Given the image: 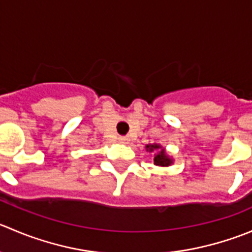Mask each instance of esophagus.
<instances>
[{"instance_id":"34e87169","label":"esophagus","mask_w":252,"mask_h":252,"mask_svg":"<svg viewBox=\"0 0 252 252\" xmlns=\"http://www.w3.org/2000/svg\"><path fill=\"white\" fill-rule=\"evenodd\" d=\"M119 141H121V143H124V144H126L129 141V138L128 136H119Z\"/></svg>"}]
</instances>
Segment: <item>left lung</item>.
I'll return each instance as SVG.
<instances>
[{
	"label": "left lung",
	"instance_id": "left-lung-1",
	"mask_svg": "<svg viewBox=\"0 0 252 252\" xmlns=\"http://www.w3.org/2000/svg\"><path fill=\"white\" fill-rule=\"evenodd\" d=\"M146 149H148L149 151L158 150V153H156L155 158H154V161H155L156 165H158V166H168L171 162H172V161H171L170 158H168L167 156H166L165 150H163V149H160V146H158V145H146Z\"/></svg>",
	"mask_w": 252,
	"mask_h": 252
}]
</instances>
